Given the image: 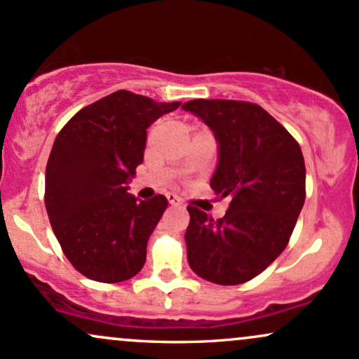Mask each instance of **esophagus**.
<instances>
[{
  "label": "esophagus",
  "mask_w": 359,
  "mask_h": 359,
  "mask_svg": "<svg viewBox=\"0 0 359 359\" xmlns=\"http://www.w3.org/2000/svg\"><path fill=\"white\" fill-rule=\"evenodd\" d=\"M167 199H168V203H170L172 205H180V204H182V203H180L179 196H175V194H172V192L167 194Z\"/></svg>",
  "instance_id": "34e87169"
}]
</instances>
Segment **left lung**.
I'll return each mask as SVG.
<instances>
[{"mask_svg":"<svg viewBox=\"0 0 359 359\" xmlns=\"http://www.w3.org/2000/svg\"><path fill=\"white\" fill-rule=\"evenodd\" d=\"M182 108L212 130L219 143V163L211 189L231 201L217 221L187 205L189 265L194 273L217 285L245 283L288 245L306 201L302 150L255 102L194 100Z\"/></svg>","mask_w":359,"mask_h":359,"instance_id":"obj_1","label":"left lung"}]
</instances>
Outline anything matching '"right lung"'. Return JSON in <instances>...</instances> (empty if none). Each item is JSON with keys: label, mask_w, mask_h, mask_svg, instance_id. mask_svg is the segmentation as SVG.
Masks as SVG:
<instances>
[{"label": "right lung", "mask_w": 359, "mask_h": 359, "mask_svg": "<svg viewBox=\"0 0 359 359\" xmlns=\"http://www.w3.org/2000/svg\"><path fill=\"white\" fill-rule=\"evenodd\" d=\"M179 106L121 89L82 108L57 135L45 208L62 251L84 277L118 283L145 265L148 238L168 203L160 194L138 201L126 184L143 162L147 128Z\"/></svg>", "instance_id": "add662e5"}]
</instances>
